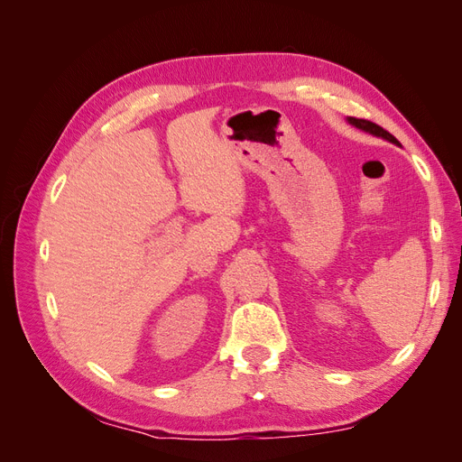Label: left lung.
Segmentation results:
<instances>
[{
	"label": "left lung",
	"mask_w": 462,
	"mask_h": 462,
	"mask_svg": "<svg viewBox=\"0 0 462 462\" xmlns=\"http://www.w3.org/2000/svg\"><path fill=\"white\" fill-rule=\"evenodd\" d=\"M348 123H353L355 127H358V129H362V131H368V133H372V134H375V136H382V138H385V141H389V143L399 144V141H397V138H395L393 134L387 133L383 127H380V125H375V123H372V121H368V119L348 117Z\"/></svg>",
	"instance_id": "8db88e82"
}]
</instances>
